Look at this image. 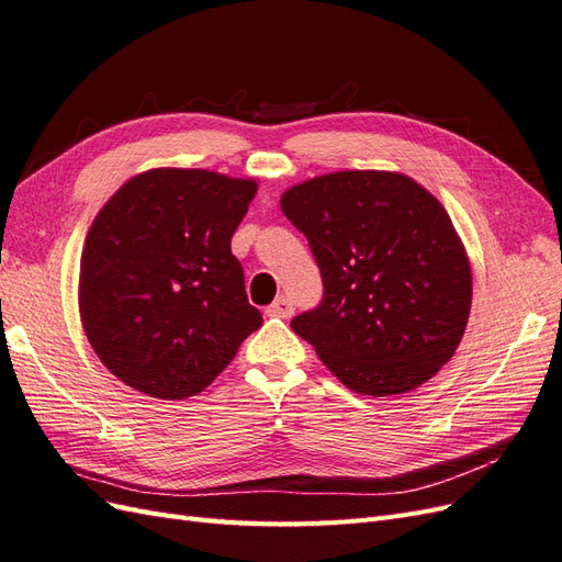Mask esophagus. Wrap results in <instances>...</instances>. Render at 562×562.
<instances>
[{
	"label": "esophagus",
	"instance_id": "34e87169",
	"mask_svg": "<svg viewBox=\"0 0 562 562\" xmlns=\"http://www.w3.org/2000/svg\"><path fill=\"white\" fill-rule=\"evenodd\" d=\"M293 312H295L293 300L288 297V295H279V297L267 307V314H269V316H281V318H291Z\"/></svg>",
	"mask_w": 562,
	"mask_h": 562
}]
</instances>
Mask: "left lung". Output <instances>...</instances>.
Segmentation results:
<instances>
[{
	"mask_svg": "<svg viewBox=\"0 0 562 562\" xmlns=\"http://www.w3.org/2000/svg\"><path fill=\"white\" fill-rule=\"evenodd\" d=\"M281 211L307 236L323 279L291 328L361 396L405 394L443 368L471 312V265L452 220L419 182L339 171L300 182Z\"/></svg>",
	"mask_w": 562,
	"mask_h": 562,
	"instance_id": "obj_1",
	"label": "left lung"
}]
</instances>
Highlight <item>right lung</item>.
I'll use <instances>...</instances> for the list:
<instances>
[{"label": "right lung", "mask_w": 562, "mask_h": 562, "mask_svg": "<svg viewBox=\"0 0 562 562\" xmlns=\"http://www.w3.org/2000/svg\"><path fill=\"white\" fill-rule=\"evenodd\" d=\"M258 182L151 168L119 187L81 250L79 314L114 378L151 398L206 389L262 326L232 236Z\"/></svg>", "instance_id": "right-lung-1"}]
</instances>
